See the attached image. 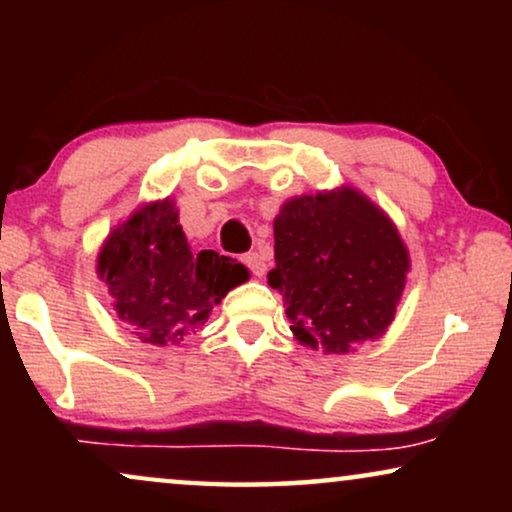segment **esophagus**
I'll use <instances>...</instances> for the list:
<instances>
[{
    "instance_id": "esophagus-1",
    "label": "esophagus",
    "mask_w": 512,
    "mask_h": 512,
    "mask_svg": "<svg viewBox=\"0 0 512 512\" xmlns=\"http://www.w3.org/2000/svg\"><path fill=\"white\" fill-rule=\"evenodd\" d=\"M242 261H244V265H247L251 272H254L256 277H263L265 275V261H263L261 254H256V251H249V254L242 256Z\"/></svg>"
}]
</instances>
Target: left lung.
Instances as JSON below:
<instances>
[{"label":"left lung","instance_id":"obj_1","mask_svg":"<svg viewBox=\"0 0 512 512\" xmlns=\"http://www.w3.org/2000/svg\"><path fill=\"white\" fill-rule=\"evenodd\" d=\"M408 270L394 221L354 188L300 195L279 209L268 284L284 296L300 345L347 354L380 338Z\"/></svg>","mask_w":512,"mask_h":512}]
</instances>
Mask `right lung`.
<instances>
[{
	"label": "right lung",
	"instance_id": "obj_1",
	"mask_svg": "<svg viewBox=\"0 0 512 512\" xmlns=\"http://www.w3.org/2000/svg\"><path fill=\"white\" fill-rule=\"evenodd\" d=\"M97 275L109 286L118 319L142 342L179 345L205 324L247 268L212 249L193 254L170 198L139 207L111 230L97 256Z\"/></svg>",
	"mask_w": 512,
	"mask_h": 512
}]
</instances>
